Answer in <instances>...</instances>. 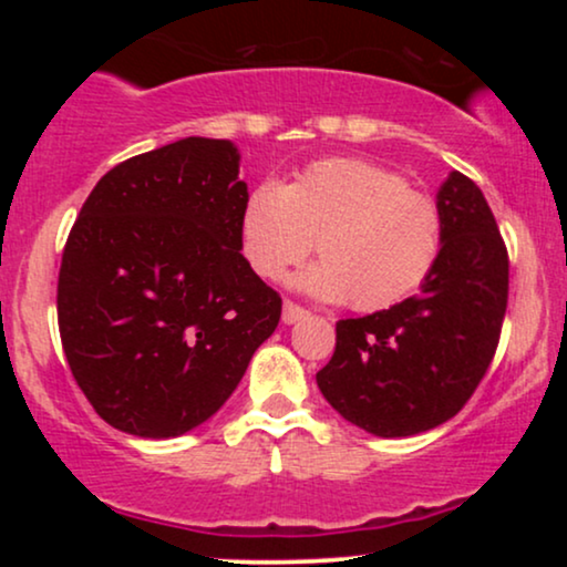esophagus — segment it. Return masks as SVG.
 <instances>
[{
    "instance_id": "esophagus-1",
    "label": "esophagus",
    "mask_w": 567,
    "mask_h": 567,
    "mask_svg": "<svg viewBox=\"0 0 567 567\" xmlns=\"http://www.w3.org/2000/svg\"><path fill=\"white\" fill-rule=\"evenodd\" d=\"M306 317H309V311H306L303 306H298L296 301H285L282 303V322L285 324H296V322L306 320Z\"/></svg>"
}]
</instances>
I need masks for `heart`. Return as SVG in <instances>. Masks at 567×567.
I'll use <instances>...</instances> for the list:
<instances>
[{
  "label": "heart",
  "instance_id": "heart-1",
  "mask_svg": "<svg viewBox=\"0 0 567 567\" xmlns=\"http://www.w3.org/2000/svg\"><path fill=\"white\" fill-rule=\"evenodd\" d=\"M322 264L298 285L324 301L381 311L405 301L437 269L445 213L400 173L360 157L306 165L290 184L264 181L239 216V250L261 279H282L311 252Z\"/></svg>",
  "mask_w": 567,
  "mask_h": 567
}]
</instances>
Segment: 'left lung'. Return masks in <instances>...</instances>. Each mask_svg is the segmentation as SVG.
Returning <instances> with one entry per match:
<instances>
[{"label":"left lung","instance_id":"1","mask_svg":"<svg viewBox=\"0 0 567 567\" xmlns=\"http://www.w3.org/2000/svg\"><path fill=\"white\" fill-rule=\"evenodd\" d=\"M437 202L445 250L421 292L336 322V351L317 373L324 400L375 437H410L453 419L496 354L509 298V256L472 178L447 175Z\"/></svg>","mask_w":567,"mask_h":567}]
</instances>
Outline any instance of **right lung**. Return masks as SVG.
Masks as SVG:
<instances>
[{
	"instance_id": "1",
	"label": "right lung",
	"mask_w": 567,
	"mask_h": 567,
	"mask_svg": "<svg viewBox=\"0 0 567 567\" xmlns=\"http://www.w3.org/2000/svg\"><path fill=\"white\" fill-rule=\"evenodd\" d=\"M247 184L231 141L192 138L97 181L58 275V328L106 424L167 440L205 424L275 333L282 298L239 252Z\"/></svg>"
}]
</instances>
